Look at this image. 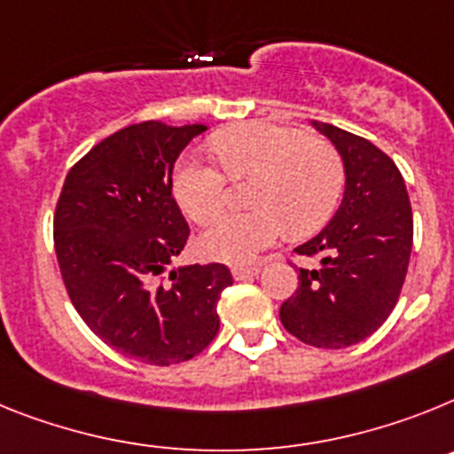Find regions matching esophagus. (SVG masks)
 Here are the masks:
<instances>
[{"instance_id": "34e87169", "label": "esophagus", "mask_w": 454, "mask_h": 454, "mask_svg": "<svg viewBox=\"0 0 454 454\" xmlns=\"http://www.w3.org/2000/svg\"><path fill=\"white\" fill-rule=\"evenodd\" d=\"M258 271L260 267H235V270H232V278H235V281H249V278H254Z\"/></svg>"}]
</instances>
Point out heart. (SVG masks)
Returning a JSON list of instances; mask_svg holds the SVG:
<instances>
[{
  "label": "heart",
  "mask_w": 454,
  "mask_h": 454,
  "mask_svg": "<svg viewBox=\"0 0 454 454\" xmlns=\"http://www.w3.org/2000/svg\"><path fill=\"white\" fill-rule=\"evenodd\" d=\"M215 153L231 180H249L251 212L219 216L199 238L205 258L249 265L281 238L315 231L340 199L345 167L329 141L283 125L247 123L215 139ZM226 176L200 157H184L173 192L196 223L212 222L226 207Z\"/></svg>",
  "instance_id": "1"
}]
</instances>
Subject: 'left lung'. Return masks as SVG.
I'll list each match as a JSON object with an SVG mask.
<instances>
[{
	"label": "left lung",
	"instance_id": "1",
	"mask_svg": "<svg viewBox=\"0 0 454 454\" xmlns=\"http://www.w3.org/2000/svg\"><path fill=\"white\" fill-rule=\"evenodd\" d=\"M345 167L336 215L294 254L317 258L299 270V287L283 301L281 322L294 338L322 349L365 340L395 309L413 244L404 178L386 153L364 137L313 121Z\"/></svg>",
	"mask_w": 454,
	"mask_h": 454
}]
</instances>
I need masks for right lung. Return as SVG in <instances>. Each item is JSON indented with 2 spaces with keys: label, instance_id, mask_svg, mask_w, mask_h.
<instances>
[{
  "label": "right lung",
  "instance_id": "right-lung-1",
  "mask_svg": "<svg viewBox=\"0 0 454 454\" xmlns=\"http://www.w3.org/2000/svg\"><path fill=\"white\" fill-rule=\"evenodd\" d=\"M207 125L145 121L93 145L63 183L54 249L70 301L116 352L151 365L183 364L219 331L226 265L173 267L189 238L173 200V167Z\"/></svg>",
  "mask_w": 454,
  "mask_h": 454
}]
</instances>
